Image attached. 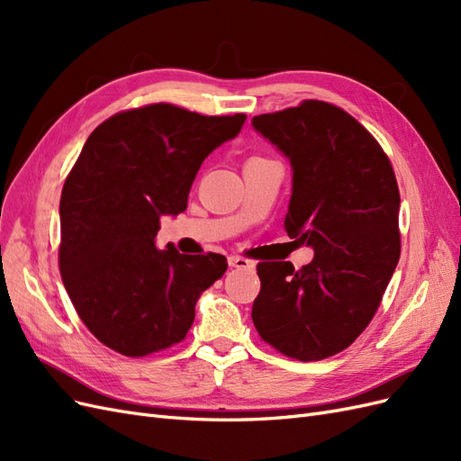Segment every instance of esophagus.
<instances>
[{"label":"esophagus","instance_id":"34e87169","mask_svg":"<svg viewBox=\"0 0 461 461\" xmlns=\"http://www.w3.org/2000/svg\"><path fill=\"white\" fill-rule=\"evenodd\" d=\"M229 265H230V267H236V269H254L256 267L252 261L246 259V258H240V256H230Z\"/></svg>","mask_w":461,"mask_h":461}]
</instances>
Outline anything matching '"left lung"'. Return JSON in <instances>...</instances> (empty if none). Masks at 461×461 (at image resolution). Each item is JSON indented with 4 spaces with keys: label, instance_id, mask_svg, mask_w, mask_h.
Wrapping results in <instances>:
<instances>
[{
    "label": "left lung",
    "instance_id": "left-lung-1",
    "mask_svg": "<svg viewBox=\"0 0 461 461\" xmlns=\"http://www.w3.org/2000/svg\"><path fill=\"white\" fill-rule=\"evenodd\" d=\"M252 127L292 167L285 229L313 261L259 263L252 319L278 352L315 361L369 325L400 259V192L379 142L337 105L308 100Z\"/></svg>",
    "mask_w": 461,
    "mask_h": 461
}]
</instances>
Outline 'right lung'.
Returning a JSON list of instances; mask_svg holds the SVG:
<instances>
[{
    "instance_id": "add662e5",
    "label": "right lung",
    "mask_w": 461,
    "mask_h": 461,
    "mask_svg": "<svg viewBox=\"0 0 461 461\" xmlns=\"http://www.w3.org/2000/svg\"><path fill=\"white\" fill-rule=\"evenodd\" d=\"M244 121L153 104L88 136L61 192L59 269L77 313L111 350L140 357L183 340L202 292L227 271L225 256L158 249L156 236L163 215L186 209L203 159Z\"/></svg>"
}]
</instances>
